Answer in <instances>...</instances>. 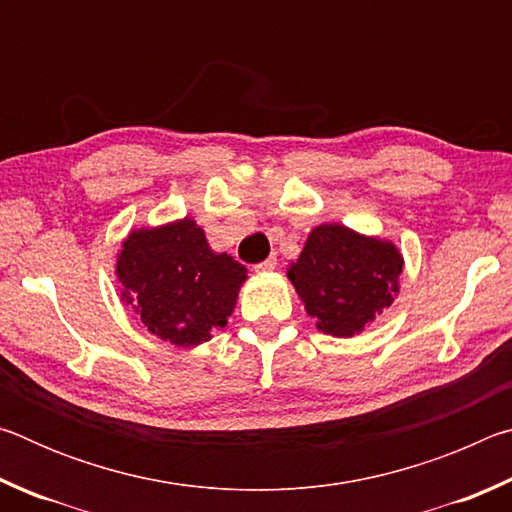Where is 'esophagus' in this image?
Instances as JSON below:
<instances>
[{
    "instance_id": "obj_1",
    "label": "esophagus",
    "mask_w": 512,
    "mask_h": 512,
    "mask_svg": "<svg viewBox=\"0 0 512 512\" xmlns=\"http://www.w3.org/2000/svg\"><path fill=\"white\" fill-rule=\"evenodd\" d=\"M275 266H277V257L273 255V257H268V259H264V262H259V264H255V271H257V273H271Z\"/></svg>"
}]
</instances>
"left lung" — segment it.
I'll use <instances>...</instances> for the list:
<instances>
[{
  "mask_svg": "<svg viewBox=\"0 0 512 512\" xmlns=\"http://www.w3.org/2000/svg\"><path fill=\"white\" fill-rule=\"evenodd\" d=\"M400 275L393 244L329 223L311 230L289 280L320 332L352 336L391 307Z\"/></svg>",
  "mask_w": 512,
  "mask_h": 512,
  "instance_id": "8db88e82",
  "label": "left lung"
}]
</instances>
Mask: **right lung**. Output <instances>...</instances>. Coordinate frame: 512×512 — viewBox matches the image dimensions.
Listing matches in <instances>:
<instances>
[{
	"label": "right lung",
	"instance_id": "right-lung-1",
	"mask_svg": "<svg viewBox=\"0 0 512 512\" xmlns=\"http://www.w3.org/2000/svg\"><path fill=\"white\" fill-rule=\"evenodd\" d=\"M124 298L155 336L176 345L210 339L232 314L246 266L214 253L192 219L137 230L117 262Z\"/></svg>",
	"mask_w": 512,
	"mask_h": 512
}]
</instances>
